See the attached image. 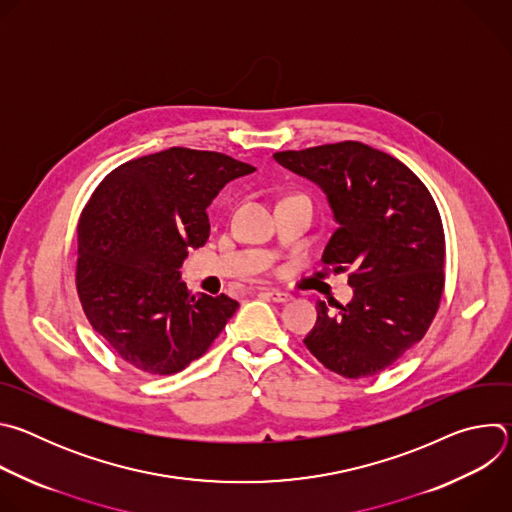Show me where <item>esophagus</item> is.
I'll return each instance as SVG.
<instances>
[{
  "mask_svg": "<svg viewBox=\"0 0 512 512\" xmlns=\"http://www.w3.org/2000/svg\"><path fill=\"white\" fill-rule=\"evenodd\" d=\"M261 296H263V298H269V300H273V302H277V304H285V302L291 300L289 294H285V291H279V289H263Z\"/></svg>",
  "mask_w": 512,
  "mask_h": 512,
  "instance_id": "obj_1",
  "label": "esophagus"
}]
</instances>
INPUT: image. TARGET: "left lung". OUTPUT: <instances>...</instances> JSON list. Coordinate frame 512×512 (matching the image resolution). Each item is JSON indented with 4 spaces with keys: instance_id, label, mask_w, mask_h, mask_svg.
Wrapping results in <instances>:
<instances>
[{
    "instance_id": "1",
    "label": "left lung",
    "mask_w": 512,
    "mask_h": 512,
    "mask_svg": "<svg viewBox=\"0 0 512 512\" xmlns=\"http://www.w3.org/2000/svg\"><path fill=\"white\" fill-rule=\"evenodd\" d=\"M273 158L324 190L338 229L322 261L350 269L354 291L334 312L318 302L304 344L346 379L385 371L425 336L442 302L446 239L429 190L405 164L360 141Z\"/></svg>"
}]
</instances>
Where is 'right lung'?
Here are the masks:
<instances>
[{
    "mask_svg": "<svg viewBox=\"0 0 512 512\" xmlns=\"http://www.w3.org/2000/svg\"><path fill=\"white\" fill-rule=\"evenodd\" d=\"M251 172L225 154L170 148L115 168L83 208L79 298L95 332L137 371L186 369L237 312L225 294L192 296L180 267L210 235V202Z\"/></svg>",
    "mask_w": 512,
    "mask_h": 512,
    "instance_id": "1",
    "label": "right lung"
}]
</instances>
